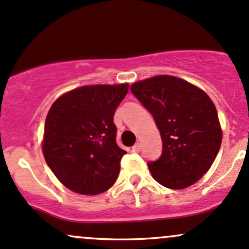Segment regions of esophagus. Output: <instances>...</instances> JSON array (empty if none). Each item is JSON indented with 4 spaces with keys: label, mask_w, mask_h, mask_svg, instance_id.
Instances as JSON below:
<instances>
[{
    "label": "esophagus",
    "mask_w": 249,
    "mask_h": 249,
    "mask_svg": "<svg viewBox=\"0 0 249 249\" xmlns=\"http://www.w3.org/2000/svg\"><path fill=\"white\" fill-rule=\"evenodd\" d=\"M140 149H141L140 143H135V145L132 147V151L134 152V153H139V152H140Z\"/></svg>",
    "instance_id": "obj_1"
}]
</instances>
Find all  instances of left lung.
<instances>
[{
  "mask_svg": "<svg viewBox=\"0 0 249 249\" xmlns=\"http://www.w3.org/2000/svg\"><path fill=\"white\" fill-rule=\"evenodd\" d=\"M152 114L162 152L148 168L159 184L185 189L202 178L220 151L222 130L213 101L199 88L173 76H156L130 87Z\"/></svg>",
  "mask_w": 249,
  "mask_h": 249,
  "instance_id": "8db88e82",
  "label": "left lung"
}]
</instances>
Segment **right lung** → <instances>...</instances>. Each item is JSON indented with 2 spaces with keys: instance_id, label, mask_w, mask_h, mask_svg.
Returning <instances> with one entry per match:
<instances>
[{
  "instance_id": "right-lung-1",
  "label": "right lung",
  "mask_w": 249,
  "mask_h": 249,
  "mask_svg": "<svg viewBox=\"0 0 249 249\" xmlns=\"http://www.w3.org/2000/svg\"><path fill=\"white\" fill-rule=\"evenodd\" d=\"M128 84L87 85L60 96L45 121L42 152L61 184L98 195L115 183L127 152L116 143L114 114Z\"/></svg>"
}]
</instances>
